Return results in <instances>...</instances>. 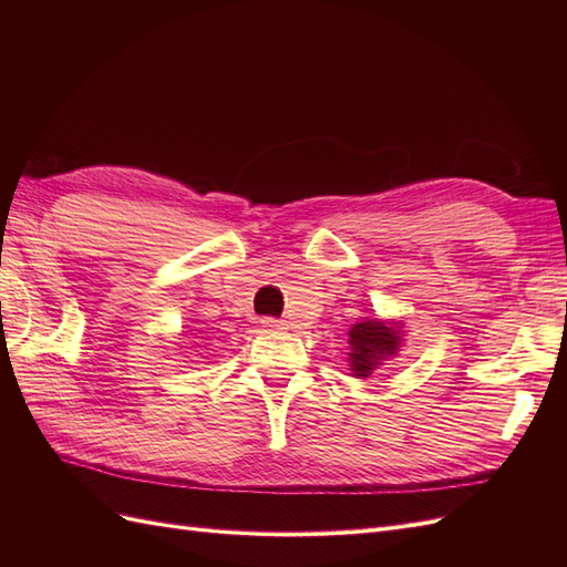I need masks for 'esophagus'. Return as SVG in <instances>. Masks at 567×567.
Segmentation results:
<instances>
[{
  "label": "esophagus",
  "instance_id": "34e87169",
  "mask_svg": "<svg viewBox=\"0 0 567 567\" xmlns=\"http://www.w3.org/2000/svg\"><path fill=\"white\" fill-rule=\"evenodd\" d=\"M260 323L265 331H284L286 329V323L281 319H274V317H265Z\"/></svg>",
  "mask_w": 567,
  "mask_h": 567
}]
</instances>
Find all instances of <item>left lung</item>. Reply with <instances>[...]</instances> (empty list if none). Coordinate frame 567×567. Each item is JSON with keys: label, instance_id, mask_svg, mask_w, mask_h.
Wrapping results in <instances>:
<instances>
[{"label": "left lung", "instance_id": "8db88e82", "mask_svg": "<svg viewBox=\"0 0 567 567\" xmlns=\"http://www.w3.org/2000/svg\"><path fill=\"white\" fill-rule=\"evenodd\" d=\"M350 371L359 379H367L379 369L388 357H394L400 350V326L390 321L369 319L354 323L350 329Z\"/></svg>", "mask_w": 567, "mask_h": 567}]
</instances>
